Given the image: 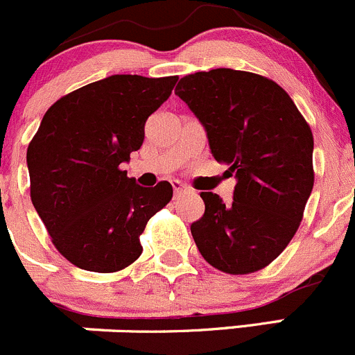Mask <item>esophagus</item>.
Returning a JSON list of instances; mask_svg holds the SVG:
<instances>
[{
	"mask_svg": "<svg viewBox=\"0 0 355 355\" xmlns=\"http://www.w3.org/2000/svg\"><path fill=\"white\" fill-rule=\"evenodd\" d=\"M173 188H174V196H181L182 193L186 191V186L182 184L181 181H173Z\"/></svg>",
	"mask_w": 355,
	"mask_h": 355,
	"instance_id": "34e87169",
	"label": "esophagus"
}]
</instances>
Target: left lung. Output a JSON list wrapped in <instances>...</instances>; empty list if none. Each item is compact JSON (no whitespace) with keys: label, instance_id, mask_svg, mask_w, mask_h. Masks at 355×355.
<instances>
[{"label":"left lung","instance_id":"left-lung-1","mask_svg":"<svg viewBox=\"0 0 355 355\" xmlns=\"http://www.w3.org/2000/svg\"><path fill=\"white\" fill-rule=\"evenodd\" d=\"M176 94L207 131L214 159L238 179L233 202L202 191L205 214L191 224L202 257L226 275L271 264L295 236L314 186L311 125L275 80L214 69L181 77Z\"/></svg>","mask_w":355,"mask_h":355}]
</instances>
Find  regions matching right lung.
I'll return each mask as SVG.
<instances>
[{"mask_svg":"<svg viewBox=\"0 0 355 355\" xmlns=\"http://www.w3.org/2000/svg\"><path fill=\"white\" fill-rule=\"evenodd\" d=\"M178 76H110L55 101L27 146L31 200L55 248L77 268L117 272L141 255L146 223L173 198L160 181L141 188L122 164Z\"/></svg>","mask_w":355,"mask_h":355,"instance_id":"add662e5","label":"right lung"}]
</instances>
